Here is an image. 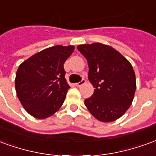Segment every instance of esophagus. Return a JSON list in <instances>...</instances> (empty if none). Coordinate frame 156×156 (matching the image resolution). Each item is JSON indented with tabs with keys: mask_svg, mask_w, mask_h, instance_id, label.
I'll use <instances>...</instances> for the list:
<instances>
[{
	"mask_svg": "<svg viewBox=\"0 0 156 156\" xmlns=\"http://www.w3.org/2000/svg\"><path fill=\"white\" fill-rule=\"evenodd\" d=\"M85 83H86V80H85V79H82L81 81L78 82V83H76V86H78V87H80V86H82L83 84H84Z\"/></svg>",
	"mask_w": 156,
	"mask_h": 156,
	"instance_id": "obj_1",
	"label": "esophagus"
}]
</instances>
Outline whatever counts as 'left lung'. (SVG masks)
I'll return each instance as SVG.
<instances>
[{"mask_svg":"<svg viewBox=\"0 0 156 156\" xmlns=\"http://www.w3.org/2000/svg\"><path fill=\"white\" fill-rule=\"evenodd\" d=\"M78 50L88 61V80L94 88L92 97L84 100L85 106L98 120H116L134 99L136 79L132 65L108 45H78Z\"/></svg>","mask_w":156,"mask_h":156,"instance_id":"obj_1","label":"left lung"}]
</instances>
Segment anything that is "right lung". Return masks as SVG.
I'll return each mask as SVG.
<instances>
[{
  "instance_id": "obj_1",
  "label": "right lung",
  "mask_w": 156,
  "mask_h": 156,
  "mask_svg": "<svg viewBox=\"0 0 156 156\" xmlns=\"http://www.w3.org/2000/svg\"><path fill=\"white\" fill-rule=\"evenodd\" d=\"M74 51L61 45L39 51L19 66L15 87L21 104L29 115L46 119L58 111L70 88L63 64Z\"/></svg>"
}]
</instances>
